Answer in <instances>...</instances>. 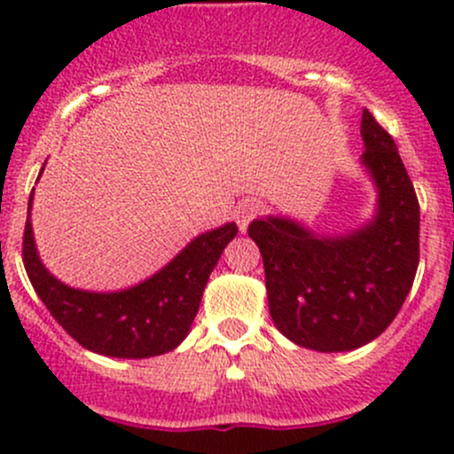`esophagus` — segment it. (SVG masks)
I'll use <instances>...</instances> for the list:
<instances>
[{"mask_svg":"<svg viewBox=\"0 0 454 454\" xmlns=\"http://www.w3.org/2000/svg\"><path fill=\"white\" fill-rule=\"evenodd\" d=\"M259 213H261V201H256V200L241 201L235 210V219H237V226H239V231L241 232L248 231L250 222H253Z\"/></svg>","mask_w":454,"mask_h":454,"instance_id":"obj_1","label":"esophagus"}]
</instances>
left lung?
Listing matches in <instances>:
<instances>
[{"instance_id":"obj_1","label":"left lung","mask_w":454,"mask_h":454,"mask_svg":"<svg viewBox=\"0 0 454 454\" xmlns=\"http://www.w3.org/2000/svg\"><path fill=\"white\" fill-rule=\"evenodd\" d=\"M360 136V167L375 189L371 219L342 235H320L286 215L248 226L274 325L294 345L323 354L375 340L400 312L419 263V204L395 142L367 109Z\"/></svg>"}]
</instances>
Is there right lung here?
I'll use <instances>...</instances> for the list:
<instances>
[{
    "instance_id": "add662e5",
    "label": "right lung",
    "mask_w": 454,
    "mask_h": 454,
    "mask_svg": "<svg viewBox=\"0 0 454 454\" xmlns=\"http://www.w3.org/2000/svg\"><path fill=\"white\" fill-rule=\"evenodd\" d=\"M32 198L35 189L24 232L26 272L48 312L79 345L109 358L140 360L173 351L189 336L210 272L223 248L235 239V222L201 232L136 286L91 292L67 286L43 265L32 232Z\"/></svg>"
}]
</instances>
